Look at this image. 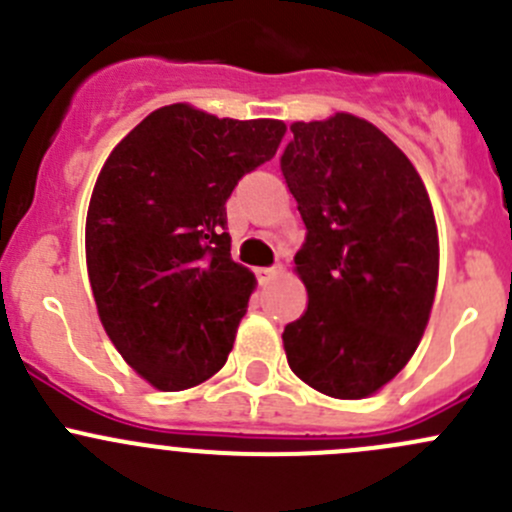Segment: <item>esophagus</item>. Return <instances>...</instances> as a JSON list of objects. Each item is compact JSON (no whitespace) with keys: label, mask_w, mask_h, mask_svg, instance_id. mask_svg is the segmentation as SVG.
Returning <instances> with one entry per match:
<instances>
[{"label":"esophagus","mask_w":512,"mask_h":512,"mask_svg":"<svg viewBox=\"0 0 512 512\" xmlns=\"http://www.w3.org/2000/svg\"><path fill=\"white\" fill-rule=\"evenodd\" d=\"M257 275H260V282L262 285H267V282H272L275 277L282 275V267L275 265V267H262V270H257Z\"/></svg>","instance_id":"esophagus-1"}]
</instances>
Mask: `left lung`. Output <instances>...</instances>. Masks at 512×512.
<instances>
[{
	"instance_id": "left-lung-1",
	"label": "left lung",
	"mask_w": 512,
	"mask_h": 512,
	"mask_svg": "<svg viewBox=\"0 0 512 512\" xmlns=\"http://www.w3.org/2000/svg\"><path fill=\"white\" fill-rule=\"evenodd\" d=\"M282 175L307 227L294 272L307 309L289 369L332 399H366L414 356L438 285L431 198L406 153L352 113L294 121Z\"/></svg>"
}]
</instances>
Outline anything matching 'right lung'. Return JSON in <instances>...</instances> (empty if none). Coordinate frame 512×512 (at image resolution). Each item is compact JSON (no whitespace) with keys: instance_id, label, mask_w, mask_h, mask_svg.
I'll use <instances>...</instances> for the list:
<instances>
[{"instance_id":"right-lung-1","label":"right lung","mask_w":512,"mask_h":512,"mask_svg":"<svg viewBox=\"0 0 512 512\" xmlns=\"http://www.w3.org/2000/svg\"><path fill=\"white\" fill-rule=\"evenodd\" d=\"M285 133L275 118L170 103L103 163L86 213L91 292L113 347L153 389H193L225 366L257 285L230 257L225 203Z\"/></svg>"}]
</instances>
